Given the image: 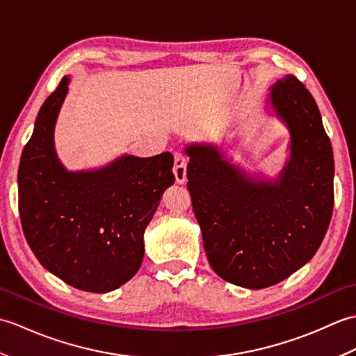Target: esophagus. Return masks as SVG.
<instances>
[{
    "label": "esophagus",
    "instance_id": "obj_1",
    "mask_svg": "<svg viewBox=\"0 0 356 356\" xmlns=\"http://www.w3.org/2000/svg\"><path fill=\"white\" fill-rule=\"evenodd\" d=\"M186 157L182 153L174 154V176L177 184H184L186 180Z\"/></svg>",
    "mask_w": 356,
    "mask_h": 356
}]
</instances>
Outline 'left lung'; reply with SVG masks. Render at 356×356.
<instances>
[{"label":"left lung","instance_id":"obj_1","mask_svg":"<svg viewBox=\"0 0 356 356\" xmlns=\"http://www.w3.org/2000/svg\"><path fill=\"white\" fill-rule=\"evenodd\" d=\"M268 102L291 134V157L275 182L249 177L213 145L185 148L208 261L248 289L274 286L311 260L334 211V153L312 95L287 74Z\"/></svg>","mask_w":356,"mask_h":356}]
</instances>
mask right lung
<instances>
[{"label": "right lung", "instance_id": "1", "mask_svg": "<svg viewBox=\"0 0 356 356\" xmlns=\"http://www.w3.org/2000/svg\"><path fill=\"white\" fill-rule=\"evenodd\" d=\"M64 76L38 113L21 154L18 208L27 243L42 266L76 289H118L142 264L143 232L174 184L171 153L127 156L93 171H67L53 142L69 92Z\"/></svg>", "mask_w": 356, "mask_h": 356}]
</instances>
